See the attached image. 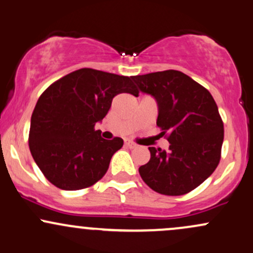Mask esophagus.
Listing matches in <instances>:
<instances>
[{
    "mask_svg": "<svg viewBox=\"0 0 253 253\" xmlns=\"http://www.w3.org/2000/svg\"><path fill=\"white\" fill-rule=\"evenodd\" d=\"M124 143H126V146L129 147V148H136V147H137V144H136L135 142H131L129 140H126V142H124Z\"/></svg>",
    "mask_w": 253,
    "mask_h": 253,
    "instance_id": "esophagus-1",
    "label": "esophagus"
}]
</instances>
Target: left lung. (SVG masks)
I'll return each instance as SVG.
<instances>
[{"mask_svg":"<svg viewBox=\"0 0 253 253\" xmlns=\"http://www.w3.org/2000/svg\"><path fill=\"white\" fill-rule=\"evenodd\" d=\"M158 103L157 126L169 142L167 152L149 147L141 178L161 195L180 196L200 186L217 167L223 122L209 90L178 70L131 76Z\"/></svg>","mask_w":253,"mask_h":253,"instance_id":"1","label":"left lung"}]
</instances>
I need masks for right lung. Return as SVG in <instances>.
<instances>
[{
	"mask_svg": "<svg viewBox=\"0 0 253 253\" xmlns=\"http://www.w3.org/2000/svg\"><path fill=\"white\" fill-rule=\"evenodd\" d=\"M121 93L137 96L140 92L129 76L82 68L55 81L39 96L28 146L51 184L73 191L104 177L123 140H104L94 126Z\"/></svg>",
	"mask_w": 253,
	"mask_h": 253,
	"instance_id": "add662e5",
	"label": "right lung"
}]
</instances>
